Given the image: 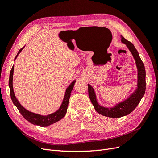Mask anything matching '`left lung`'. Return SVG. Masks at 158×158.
I'll list each match as a JSON object with an SVG mask.
<instances>
[{
    "instance_id": "obj_1",
    "label": "left lung",
    "mask_w": 158,
    "mask_h": 158,
    "mask_svg": "<svg viewBox=\"0 0 158 158\" xmlns=\"http://www.w3.org/2000/svg\"><path fill=\"white\" fill-rule=\"evenodd\" d=\"M121 37V41L127 45L136 60L138 69V88L136 92L125 101L117 104L114 107L107 108L99 106L97 102L93 88L89 84H88L89 97L95 111L103 116L111 118H119L130 114L140 103L141 99L144 96L146 90V70L144 63L138 55L135 47L132 43L125 39L122 35Z\"/></svg>"
}]
</instances>
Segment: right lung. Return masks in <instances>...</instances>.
<instances>
[{
  "label": "right lung",
  "mask_w": 158,
  "mask_h": 158,
  "mask_svg": "<svg viewBox=\"0 0 158 158\" xmlns=\"http://www.w3.org/2000/svg\"><path fill=\"white\" fill-rule=\"evenodd\" d=\"M23 47H23L22 49L19 50L17 55L15 57V59L17 58L18 54L20 53V52L22 51V50L23 49ZM13 73H14V65L12 66V68L10 70V77H9V82H8L9 88H10V97L13 103L14 104V106L17 107L19 112L21 113L22 115L24 117V118H26L27 121H29L31 124H33V125H39L41 127H47L57 121H60L61 118H63L65 116L66 111H67V107H68V105L69 102V99L71 95V92L72 90H73L74 84L76 82L75 80H74L73 82L70 84L69 86L67 88V89H66L63 103H62L61 106L58 111H56V112L52 114H50L49 115L43 116V115H40V114L28 111L27 110H26L25 108H23L21 106L20 103H19V102L15 97V95H14V90H13V86H12Z\"/></svg>",
  "instance_id": "1"
}]
</instances>
